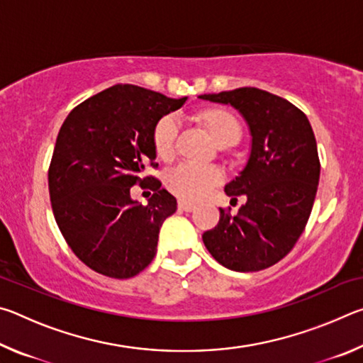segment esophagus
Segmentation results:
<instances>
[{
	"mask_svg": "<svg viewBox=\"0 0 363 363\" xmlns=\"http://www.w3.org/2000/svg\"><path fill=\"white\" fill-rule=\"evenodd\" d=\"M177 208H179L181 211H192L195 205L189 203V201H186V200H179V201H177Z\"/></svg>",
	"mask_w": 363,
	"mask_h": 363,
	"instance_id": "1",
	"label": "esophagus"
}]
</instances>
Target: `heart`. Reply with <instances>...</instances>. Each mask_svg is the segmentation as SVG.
Listing matches in <instances>:
<instances>
[{
  "instance_id": "1",
  "label": "heart",
  "mask_w": 363,
  "mask_h": 363,
  "mask_svg": "<svg viewBox=\"0 0 363 363\" xmlns=\"http://www.w3.org/2000/svg\"><path fill=\"white\" fill-rule=\"evenodd\" d=\"M194 121L203 128L218 147L235 145L242 138V126L229 110L223 107H205L194 113ZM177 123L173 116H162L152 130V145L157 157L167 162L174 155ZM220 181V173L214 168H201L190 163L168 171L164 186L171 194L186 201H199Z\"/></svg>"
}]
</instances>
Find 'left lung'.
Instances as JSON below:
<instances>
[{
	"mask_svg": "<svg viewBox=\"0 0 363 363\" xmlns=\"http://www.w3.org/2000/svg\"><path fill=\"white\" fill-rule=\"evenodd\" d=\"M200 99L237 108L251 134L247 167L224 187L232 199L247 196V203L235 216L219 208L218 225L201 238L227 269H267L290 253L314 206L320 177L314 131L291 102L257 88L201 94Z\"/></svg>",
	"mask_w": 363,
	"mask_h": 363,
	"instance_id": "left-lung-1",
	"label": "left lung"
}]
</instances>
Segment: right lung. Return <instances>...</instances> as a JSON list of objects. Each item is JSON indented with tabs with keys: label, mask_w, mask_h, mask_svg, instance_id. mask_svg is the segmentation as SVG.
<instances>
[{
	"label": "right lung",
	"mask_w": 363,
	"mask_h": 363,
	"mask_svg": "<svg viewBox=\"0 0 363 363\" xmlns=\"http://www.w3.org/2000/svg\"><path fill=\"white\" fill-rule=\"evenodd\" d=\"M186 101L115 84L77 106L60 126L48 171L52 213L73 253L96 272L130 279L155 256L160 227L177 203L143 171L155 168L153 125ZM145 180L154 195L143 206L129 190Z\"/></svg>",
	"instance_id": "add662e5"
}]
</instances>
